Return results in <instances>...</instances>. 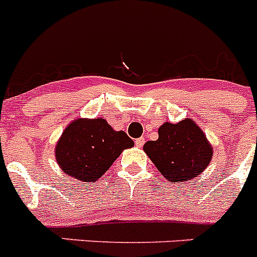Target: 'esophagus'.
<instances>
[{
  "instance_id": "1",
  "label": "esophagus",
  "mask_w": 257,
  "mask_h": 257,
  "mask_svg": "<svg viewBox=\"0 0 257 257\" xmlns=\"http://www.w3.org/2000/svg\"><path fill=\"white\" fill-rule=\"evenodd\" d=\"M144 143H145L144 138H139V139L135 140V145L138 147V148H142L143 145H144Z\"/></svg>"
}]
</instances>
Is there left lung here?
Wrapping results in <instances>:
<instances>
[{
    "label": "left lung",
    "mask_w": 257,
    "mask_h": 257,
    "mask_svg": "<svg viewBox=\"0 0 257 257\" xmlns=\"http://www.w3.org/2000/svg\"><path fill=\"white\" fill-rule=\"evenodd\" d=\"M158 139L144 144L145 153L167 180L183 183L196 178L212 157V147L192 119L166 122L158 128Z\"/></svg>",
    "instance_id": "obj_1"
}]
</instances>
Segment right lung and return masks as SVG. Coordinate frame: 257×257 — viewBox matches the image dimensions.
I'll list each match as a JSON object with an SVG mask.
<instances>
[{
    "label": "right lung",
    "mask_w": 257,
    "mask_h": 257,
    "mask_svg": "<svg viewBox=\"0 0 257 257\" xmlns=\"http://www.w3.org/2000/svg\"><path fill=\"white\" fill-rule=\"evenodd\" d=\"M134 147L123 131H114L103 118L76 119L61 135L55 154L61 170L83 181H95L117 160L121 152Z\"/></svg>",
    "instance_id": "obj_1"
}]
</instances>
